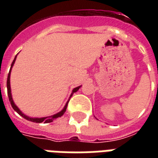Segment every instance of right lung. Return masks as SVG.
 <instances>
[{"instance_id": "right-lung-1", "label": "right lung", "mask_w": 158, "mask_h": 158, "mask_svg": "<svg viewBox=\"0 0 158 158\" xmlns=\"http://www.w3.org/2000/svg\"><path fill=\"white\" fill-rule=\"evenodd\" d=\"M16 56L15 57V59H14L13 62H12V64H11V66H10V70H11V68H12V66L14 65V64H15V59H16ZM10 72H9L8 74V77H7V83H6V85H7V94H8V97H9V100H10V104H11V106L13 107V109L15 110L16 112L18 113L19 115H20L22 117H23L24 119H26V120H29V121H32V122H35V123H42V122H44V123H50V122H52L53 120H55V119H56V118L58 117H60L61 115H64V113L65 112V110H66V108H67V105H68V102H69V101L67 102L66 104H65V106H64V109L61 110V111H60V112H58L57 114H56V115H52V116H48V117H43V118H31V117H28V116H27V115H25L24 114H23V113L21 112V110L19 109L17 106H16V105L15 103H14L13 102V99H12V96H11V93H10ZM79 88H80V86L77 87V88H75V89H73V93H72V94H74V93H75V92H77L78 90L79 89ZM71 94V96H72Z\"/></svg>"}]
</instances>
